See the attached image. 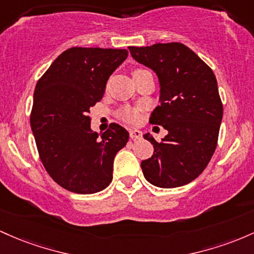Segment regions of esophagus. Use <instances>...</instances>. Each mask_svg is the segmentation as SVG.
<instances>
[{"label":"esophagus","instance_id":"34e87169","mask_svg":"<svg viewBox=\"0 0 254 254\" xmlns=\"http://www.w3.org/2000/svg\"><path fill=\"white\" fill-rule=\"evenodd\" d=\"M129 135H130V138L132 139H140L141 136H142V132L141 130H139V129H130L129 130Z\"/></svg>","mask_w":254,"mask_h":254}]
</instances>
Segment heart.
Masks as SVG:
<instances>
[{"label":"heart","instance_id":"b5f03b06","mask_svg":"<svg viewBox=\"0 0 254 254\" xmlns=\"http://www.w3.org/2000/svg\"><path fill=\"white\" fill-rule=\"evenodd\" d=\"M119 116L127 122H135L136 120L139 119V113L138 110L134 109V108L126 107L124 108V109L120 110Z\"/></svg>","mask_w":254,"mask_h":254}]
</instances>
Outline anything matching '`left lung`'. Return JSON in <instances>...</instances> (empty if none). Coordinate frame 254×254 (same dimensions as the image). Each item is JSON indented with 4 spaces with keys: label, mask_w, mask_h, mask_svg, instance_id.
Here are the masks:
<instances>
[{
    "label": "left lung",
    "mask_w": 254,
    "mask_h": 254,
    "mask_svg": "<svg viewBox=\"0 0 254 254\" xmlns=\"http://www.w3.org/2000/svg\"><path fill=\"white\" fill-rule=\"evenodd\" d=\"M128 49L136 62L157 74L161 104L150 124L168 130L159 142L150 133L144 134L155 151L141 162L142 174L161 189L190 184L204 172L217 146L223 105L215 74L181 43Z\"/></svg>",
    "instance_id": "left-lung-1"
}]
</instances>
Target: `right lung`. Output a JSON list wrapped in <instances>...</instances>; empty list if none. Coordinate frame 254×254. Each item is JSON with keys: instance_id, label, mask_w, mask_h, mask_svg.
Masks as SVG:
<instances>
[{"instance_id": "obj_1", "label": "right lung", "mask_w": 254, "mask_h": 254, "mask_svg": "<svg viewBox=\"0 0 254 254\" xmlns=\"http://www.w3.org/2000/svg\"><path fill=\"white\" fill-rule=\"evenodd\" d=\"M127 56L126 49L70 48L37 82L31 128L45 170L64 190L92 194L113 180L114 158L129 134L118 124L92 132L89 113Z\"/></svg>"}]
</instances>
